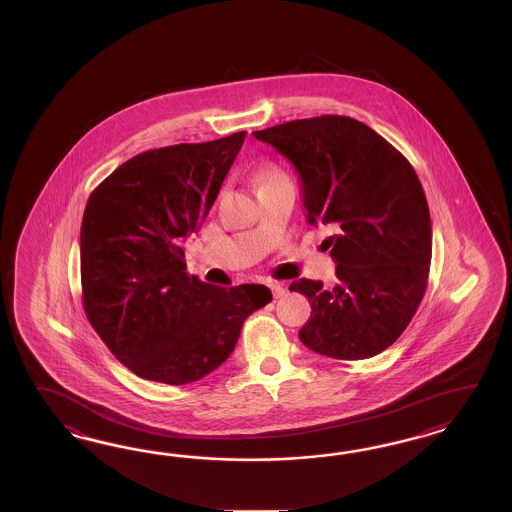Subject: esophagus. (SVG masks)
<instances>
[{
	"instance_id": "esophagus-1",
	"label": "esophagus",
	"mask_w": 512,
	"mask_h": 512,
	"mask_svg": "<svg viewBox=\"0 0 512 512\" xmlns=\"http://www.w3.org/2000/svg\"><path fill=\"white\" fill-rule=\"evenodd\" d=\"M270 289H272V295H274V298H281V296L287 293V289H285V285H283V283H272V285H270Z\"/></svg>"
}]
</instances>
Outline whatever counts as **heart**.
<instances>
[{
	"mask_svg": "<svg viewBox=\"0 0 512 512\" xmlns=\"http://www.w3.org/2000/svg\"><path fill=\"white\" fill-rule=\"evenodd\" d=\"M281 176H285V172L278 169V167H274V165H270V167H264V169L257 172V184L263 186L266 182H272V180L281 178Z\"/></svg>",
	"mask_w": 512,
	"mask_h": 512,
	"instance_id": "heart-1",
	"label": "heart"
}]
</instances>
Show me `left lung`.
Segmentation results:
<instances>
[{"instance_id":"obj_1","label":"left lung","mask_w":512,"mask_h":512,"mask_svg":"<svg viewBox=\"0 0 512 512\" xmlns=\"http://www.w3.org/2000/svg\"><path fill=\"white\" fill-rule=\"evenodd\" d=\"M295 167L310 223L334 225L326 240L338 283L296 279L311 315L298 338L311 351L362 360L402 336L426 293L432 221L411 163L372 127L326 114L253 131Z\"/></svg>"}]
</instances>
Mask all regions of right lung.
Segmentation results:
<instances>
[{
    "instance_id": "right-lung-1",
    "label": "right lung",
    "mask_w": 512,
    "mask_h": 512,
    "mask_svg": "<svg viewBox=\"0 0 512 512\" xmlns=\"http://www.w3.org/2000/svg\"><path fill=\"white\" fill-rule=\"evenodd\" d=\"M246 139L238 131L131 157L95 187L80 227L86 317L125 368L187 385L219 368L272 293L217 287L186 272L184 242L216 201Z\"/></svg>"
}]
</instances>
